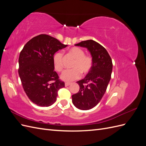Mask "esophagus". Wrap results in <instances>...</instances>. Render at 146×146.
Here are the masks:
<instances>
[{"label":"esophagus","mask_w":146,"mask_h":146,"mask_svg":"<svg viewBox=\"0 0 146 146\" xmlns=\"http://www.w3.org/2000/svg\"><path fill=\"white\" fill-rule=\"evenodd\" d=\"M70 85V83H68V82H66L65 83V86H68L69 85Z\"/></svg>","instance_id":"1"}]
</instances>
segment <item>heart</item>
Listing matches in <instances>:
<instances>
[{"label":"heart","instance_id":"obj_1","mask_svg":"<svg viewBox=\"0 0 146 146\" xmlns=\"http://www.w3.org/2000/svg\"><path fill=\"white\" fill-rule=\"evenodd\" d=\"M68 54L71 56L75 61L71 66L72 69L66 70L61 74V78L66 82H70L80 78L81 74L86 75L91 70L93 61L92 58L85 52L82 48L73 47L68 50ZM63 55L62 52H56L53 55L52 61L54 69L58 72H61L63 69Z\"/></svg>","mask_w":146,"mask_h":146}]
</instances>
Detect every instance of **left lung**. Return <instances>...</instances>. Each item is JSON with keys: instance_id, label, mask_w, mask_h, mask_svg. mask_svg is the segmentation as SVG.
Masks as SVG:
<instances>
[{"instance_id": "8db88e82", "label": "left lung", "mask_w": 146, "mask_h": 146, "mask_svg": "<svg viewBox=\"0 0 146 146\" xmlns=\"http://www.w3.org/2000/svg\"><path fill=\"white\" fill-rule=\"evenodd\" d=\"M75 46L87 48L93 61L90 72L77 82L80 90L72 96V103L77 108L88 110L99 103L107 90L111 76L112 60L107 50L92 39L81 41Z\"/></svg>"}]
</instances>
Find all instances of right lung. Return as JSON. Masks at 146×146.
Wrapping results in <instances>:
<instances>
[{
    "instance_id": "1",
    "label": "right lung",
    "mask_w": 146,
    "mask_h": 146,
    "mask_svg": "<svg viewBox=\"0 0 146 146\" xmlns=\"http://www.w3.org/2000/svg\"><path fill=\"white\" fill-rule=\"evenodd\" d=\"M66 46L54 37L41 34L31 39L21 50L18 72L24 90L33 103L48 107L55 102L64 83L54 70L52 58Z\"/></svg>"
}]
</instances>
